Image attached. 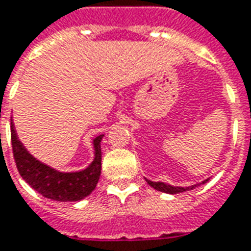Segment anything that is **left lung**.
Here are the masks:
<instances>
[{
    "mask_svg": "<svg viewBox=\"0 0 251 251\" xmlns=\"http://www.w3.org/2000/svg\"><path fill=\"white\" fill-rule=\"evenodd\" d=\"M207 179H204V181H201L200 184H204V182H207ZM146 182L152 186L153 189H156V191H160V192L164 193H170V195H176V193H181V192H186V191H192L195 189L196 186H199L200 184H195L191 185V186H174V185H170L166 184V182H153V181H149V179H146Z\"/></svg>",
    "mask_w": 251,
    "mask_h": 251,
    "instance_id": "obj_1",
    "label": "left lung"
}]
</instances>
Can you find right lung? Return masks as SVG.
I'll return each mask as SVG.
<instances>
[{
  "mask_svg": "<svg viewBox=\"0 0 251 251\" xmlns=\"http://www.w3.org/2000/svg\"><path fill=\"white\" fill-rule=\"evenodd\" d=\"M102 138L103 134L94 138L92 141L94 160L88 167L81 171L63 173L43 161L37 160L18 139L16 129L11 123L12 149L19 174L33 189L41 193L44 198L56 201H78L87 198L95 189L102 167Z\"/></svg>",
  "mask_w": 251,
  "mask_h": 251,
  "instance_id": "obj_1",
  "label": "right lung"
}]
</instances>
